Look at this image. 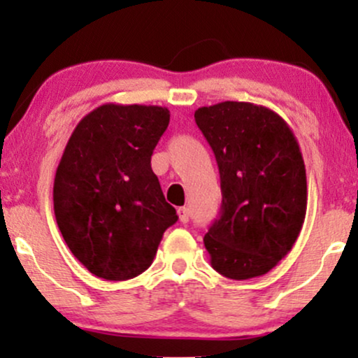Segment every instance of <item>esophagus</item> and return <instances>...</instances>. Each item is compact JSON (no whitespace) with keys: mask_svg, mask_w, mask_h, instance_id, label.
<instances>
[{"mask_svg":"<svg viewBox=\"0 0 358 358\" xmlns=\"http://www.w3.org/2000/svg\"><path fill=\"white\" fill-rule=\"evenodd\" d=\"M178 219L182 224H187L188 220H190V208L188 207H182L178 208Z\"/></svg>","mask_w":358,"mask_h":358,"instance_id":"34e87169","label":"esophagus"}]
</instances>
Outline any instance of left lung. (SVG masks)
Listing matches in <instances>:
<instances>
[{
  "mask_svg": "<svg viewBox=\"0 0 358 358\" xmlns=\"http://www.w3.org/2000/svg\"><path fill=\"white\" fill-rule=\"evenodd\" d=\"M215 155L220 219L205 234L212 268L244 281L293 249L306 217V170L287 122L266 106L225 101L195 110Z\"/></svg>",
  "mask_w": 358,
  "mask_h": 358,
  "instance_id": "8db88e82",
  "label": "left lung"
}]
</instances>
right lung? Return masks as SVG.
Wrapping results in <instances>:
<instances>
[{"label":"right lung","mask_w":358,"mask_h":358,"mask_svg":"<svg viewBox=\"0 0 358 358\" xmlns=\"http://www.w3.org/2000/svg\"><path fill=\"white\" fill-rule=\"evenodd\" d=\"M170 122L162 106L108 102L80 119L53 182V212L71 252L94 276L126 281L153 262L178 220L151 155Z\"/></svg>","instance_id":"obj_1"}]
</instances>
